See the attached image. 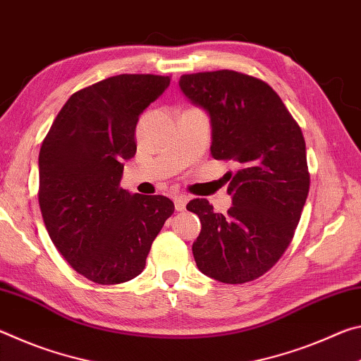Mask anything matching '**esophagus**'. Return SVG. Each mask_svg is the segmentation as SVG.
Segmentation results:
<instances>
[{"label":"esophagus","mask_w":361,"mask_h":361,"mask_svg":"<svg viewBox=\"0 0 361 361\" xmlns=\"http://www.w3.org/2000/svg\"><path fill=\"white\" fill-rule=\"evenodd\" d=\"M187 203H188L187 195H176V197H174V206H176L177 211H184Z\"/></svg>","instance_id":"esophagus-1"}]
</instances>
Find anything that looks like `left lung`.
Here are the masks:
<instances>
[{
	"label": "left lung",
	"mask_w": 361,
	"mask_h": 361,
	"mask_svg": "<svg viewBox=\"0 0 361 361\" xmlns=\"http://www.w3.org/2000/svg\"><path fill=\"white\" fill-rule=\"evenodd\" d=\"M179 86L209 114L211 155L238 164L226 174L233 203L227 214L204 198L187 204L202 222L195 262L217 281H252L279 262L302 214L310 187L302 131L279 94L251 75L190 73Z\"/></svg>",
	"instance_id": "8db88e82"
}]
</instances>
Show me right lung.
I'll return each instance as SVG.
<instances>
[{
	"label": "right lung",
	"instance_id": "obj_1",
	"mask_svg": "<svg viewBox=\"0 0 361 361\" xmlns=\"http://www.w3.org/2000/svg\"><path fill=\"white\" fill-rule=\"evenodd\" d=\"M169 76L116 75L76 91L39 150L38 202L57 251L85 279L116 285L145 267L153 240L174 212L163 195L120 187L135 155V125Z\"/></svg>",
	"mask_w": 361,
	"mask_h": 361
}]
</instances>
